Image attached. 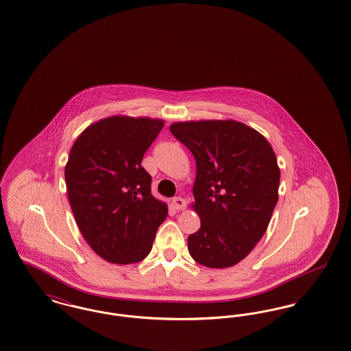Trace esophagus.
Masks as SVG:
<instances>
[{"label":"esophagus","instance_id":"obj_1","mask_svg":"<svg viewBox=\"0 0 351 351\" xmlns=\"http://www.w3.org/2000/svg\"><path fill=\"white\" fill-rule=\"evenodd\" d=\"M172 206L176 210H184L186 208V201L184 200L183 197H173L172 199Z\"/></svg>","mask_w":351,"mask_h":351}]
</instances>
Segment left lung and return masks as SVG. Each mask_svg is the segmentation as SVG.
Masks as SVG:
<instances>
[{"label": "left lung", "mask_w": 351, "mask_h": 351, "mask_svg": "<svg viewBox=\"0 0 351 351\" xmlns=\"http://www.w3.org/2000/svg\"><path fill=\"white\" fill-rule=\"evenodd\" d=\"M196 160L192 208L201 228L188 237L202 266L232 267L267 230L278 202L280 169L267 139L242 122L186 121L169 126Z\"/></svg>", "instance_id": "obj_1"}]
</instances>
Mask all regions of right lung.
Here are the masks:
<instances>
[{
  "label": "right lung",
  "instance_id": "add662e5",
  "mask_svg": "<svg viewBox=\"0 0 351 351\" xmlns=\"http://www.w3.org/2000/svg\"><path fill=\"white\" fill-rule=\"evenodd\" d=\"M163 125L147 117L104 118L69 152L64 176L72 213L92 250L110 263L143 261L167 217V204L151 195V176L141 166Z\"/></svg>",
  "mask_w": 351,
  "mask_h": 351
}]
</instances>
